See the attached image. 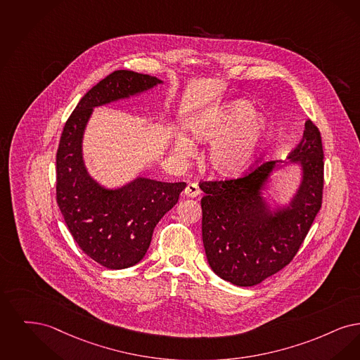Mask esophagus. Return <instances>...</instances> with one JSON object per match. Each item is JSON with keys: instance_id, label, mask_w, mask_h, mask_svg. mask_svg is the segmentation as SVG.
<instances>
[{"instance_id": "esophagus-1", "label": "esophagus", "mask_w": 360, "mask_h": 360, "mask_svg": "<svg viewBox=\"0 0 360 360\" xmlns=\"http://www.w3.org/2000/svg\"><path fill=\"white\" fill-rule=\"evenodd\" d=\"M184 193H186L187 198H196V196L200 195V188L195 183H189L187 188H186V191H184Z\"/></svg>"}]
</instances>
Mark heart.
Here are the masks:
<instances>
[{
	"label": "heart",
	"mask_w": 360,
	"mask_h": 360,
	"mask_svg": "<svg viewBox=\"0 0 360 360\" xmlns=\"http://www.w3.org/2000/svg\"><path fill=\"white\" fill-rule=\"evenodd\" d=\"M189 131L199 142H212L207 153L210 171L219 177L234 179L250 168L271 137L273 125L264 115L252 114L249 102L234 101L195 118ZM174 152L181 157L192 156L195 145L179 137Z\"/></svg>",
	"instance_id": "b5f03b06"
}]
</instances>
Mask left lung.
Wrapping results in <instances>:
<instances>
[{
	"instance_id": "1",
	"label": "left lung",
	"mask_w": 360,
	"mask_h": 360,
	"mask_svg": "<svg viewBox=\"0 0 360 360\" xmlns=\"http://www.w3.org/2000/svg\"><path fill=\"white\" fill-rule=\"evenodd\" d=\"M289 162L302 169L286 206L270 210L262 196L269 176L284 165L267 161L240 179L200 183L202 233L207 261L217 276L236 286H254L289 265L321 208L324 152L311 120Z\"/></svg>"
}]
</instances>
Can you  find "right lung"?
Wrapping results in <instances>:
<instances>
[{
	"instance_id": "1",
	"label": "right lung",
	"mask_w": 360,
	"mask_h": 360,
	"mask_svg": "<svg viewBox=\"0 0 360 360\" xmlns=\"http://www.w3.org/2000/svg\"><path fill=\"white\" fill-rule=\"evenodd\" d=\"M162 80L118 70L96 83L67 120L56 153V200L79 248L112 270L139 264L160 219L177 203L186 183L137 177L121 188L101 186L83 160V136L93 110L145 93Z\"/></svg>"
}]
</instances>
